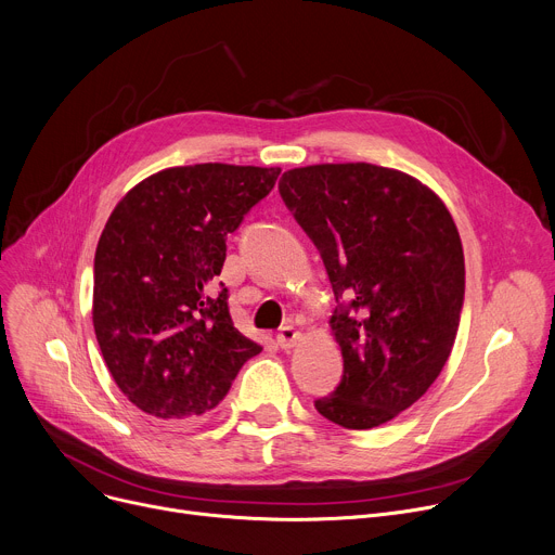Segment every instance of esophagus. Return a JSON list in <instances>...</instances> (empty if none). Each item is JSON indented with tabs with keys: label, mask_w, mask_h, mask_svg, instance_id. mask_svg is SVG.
Masks as SVG:
<instances>
[{
	"label": "esophagus",
	"mask_w": 555,
	"mask_h": 555,
	"mask_svg": "<svg viewBox=\"0 0 555 555\" xmlns=\"http://www.w3.org/2000/svg\"><path fill=\"white\" fill-rule=\"evenodd\" d=\"M300 339H302V333L297 331L293 324L282 326L280 333H278V345H280V349H293L297 343H300Z\"/></svg>",
	"instance_id": "esophagus-1"
}]
</instances>
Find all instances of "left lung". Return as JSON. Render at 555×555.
Segmentation results:
<instances>
[{
	"label": "left lung",
	"instance_id": "left-lung-1",
	"mask_svg": "<svg viewBox=\"0 0 555 555\" xmlns=\"http://www.w3.org/2000/svg\"><path fill=\"white\" fill-rule=\"evenodd\" d=\"M280 193L343 302L331 331L345 375L315 409L373 429L429 391L451 356L464 302L457 227L436 191L366 162L284 170Z\"/></svg>",
	"mask_w": 555,
	"mask_h": 555
}]
</instances>
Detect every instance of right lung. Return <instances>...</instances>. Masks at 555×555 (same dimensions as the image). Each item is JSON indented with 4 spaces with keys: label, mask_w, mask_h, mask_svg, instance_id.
Here are the masks:
<instances>
[{
    "label": "right lung",
    "mask_w": 555,
    "mask_h": 555,
    "mask_svg": "<svg viewBox=\"0 0 555 555\" xmlns=\"http://www.w3.org/2000/svg\"><path fill=\"white\" fill-rule=\"evenodd\" d=\"M278 166L164 168L113 208L95 250L93 326L119 391L162 424L216 409L262 347L229 313L216 278L227 235L271 193Z\"/></svg>",
    "instance_id": "1"
}]
</instances>
